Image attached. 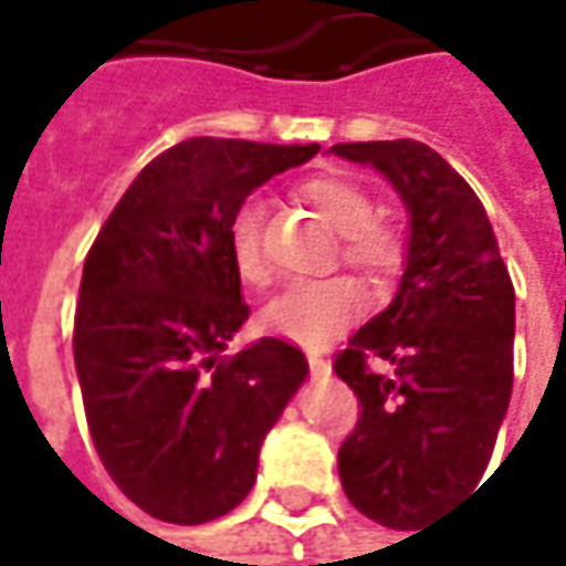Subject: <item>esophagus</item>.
Returning a JSON list of instances; mask_svg holds the SVG:
<instances>
[{"label":"esophagus","mask_w":566,"mask_h":566,"mask_svg":"<svg viewBox=\"0 0 566 566\" xmlns=\"http://www.w3.org/2000/svg\"><path fill=\"white\" fill-rule=\"evenodd\" d=\"M307 364H310V374L313 377H326L329 374V360L319 355H307Z\"/></svg>","instance_id":"34e87169"}]
</instances>
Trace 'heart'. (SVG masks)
Returning a JSON list of instances; mask_svg holds the SVG:
<instances>
[{"instance_id":"heart-1","label":"heart","mask_w":566,"mask_h":566,"mask_svg":"<svg viewBox=\"0 0 566 566\" xmlns=\"http://www.w3.org/2000/svg\"><path fill=\"white\" fill-rule=\"evenodd\" d=\"M297 196L316 211L332 231H338V256L345 259L370 282H389L406 265V237L402 231L374 214V196L352 177L319 174L297 186ZM228 253L237 275L247 284H265L272 275L265 253V209L259 199H247L231 214L228 224ZM364 310V291L348 275L294 282L272 297L262 310V326L304 348L326 345Z\"/></svg>"}]
</instances>
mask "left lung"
Masks as SVG:
<instances>
[{"mask_svg": "<svg viewBox=\"0 0 566 566\" xmlns=\"http://www.w3.org/2000/svg\"><path fill=\"white\" fill-rule=\"evenodd\" d=\"M332 151L374 164L411 211L396 301L332 360L360 408L338 450V479L367 520L421 528L491 462L513 392L516 294L475 189L433 148L396 138ZM370 359L390 370L374 371Z\"/></svg>", "mask_w": 566, "mask_h": 566, "instance_id": "left-lung-1", "label": "left lung"}]
</instances>
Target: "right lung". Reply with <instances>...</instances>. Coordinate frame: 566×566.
<instances>
[{"label": "right lung", "mask_w": 566, "mask_h": 566, "mask_svg": "<svg viewBox=\"0 0 566 566\" xmlns=\"http://www.w3.org/2000/svg\"><path fill=\"white\" fill-rule=\"evenodd\" d=\"M316 151L186 138L142 167L87 250L72 332L87 430L116 488L155 520L231 513L307 377L304 352L272 335L224 355L250 316L228 224L256 186Z\"/></svg>", "instance_id": "right-lung-1"}]
</instances>
